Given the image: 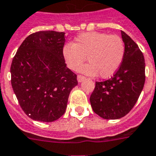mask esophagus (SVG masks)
<instances>
[{
    "mask_svg": "<svg viewBox=\"0 0 156 156\" xmlns=\"http://www.w3.org/2000/svg\"><path fill=\"white\" fill-rule=\"evenodd\" d=\"M83 80H85V76H83L82 75L77 76V80H78V82H82Z\"/></svg>",
    "mask_w": 156,
    "mask_h": 156,
    "instance_id": "esophagus-1",
    "label": "esophagus"
}]
</instances>
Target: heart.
Segmentation results:
<instances>
[{"label": "heart", "mask_w": 156, "mask_h": 156, "mask_svg": "<svg viewBox=\"0 0 156 156\" xmlns=\"http://www.w3.org/2000/svg\"><path fill=\"white\" fill-rule=\"evenodd\" d=\"M125 53V44L117 35L91 32L82 33L73 44L63 48V56L71 70H76L86 60L89 63L80 69L89 76L108 78L118 70Z\"/></svg>", "instance_id": "obj_1"}]
</instances>
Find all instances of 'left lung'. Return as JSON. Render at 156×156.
I'll return each instance as SVG.
<instances>
[{
  "mask_svg": "<svg viewBox=\"0 0 156 156\" xmlns=\"http://www.w3.org/2000/svg\"><path fill=\"white\" fill-rule=\"evenodd\" d=\"M125 53L120 66L109 80L96 82L90 96L94 112L106 119H116L132 110L145 82V60L137 44L121 31Z\"/></svg>",
  "mask_w": 156,
  "mask_h": 156,
  "instance_id": "obj_1",
  "label": "left lung"
}]
</instances>
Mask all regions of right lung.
I'll list each match as a JSON object with an SVG mask.
<instances>
[{"label":"right lung","instance_id":"obj_1","mask_svg":"<svg viewBox=\"0 0 156 156\" xmlns=\"http://www.w3.org/2000/svg\"><path fill=\"white\" fill-rule=\"evenodd\" d=\"M65 38V33L56 31L34 33L12 59V87L20 108L32 119L52 122L60 118L70 92L78 84L63 56Z\"/></svg>","mask_w":156,"mask_h":156}]
</instances>
